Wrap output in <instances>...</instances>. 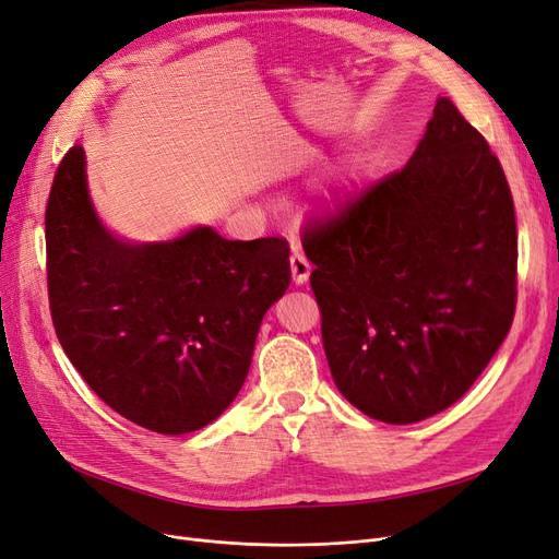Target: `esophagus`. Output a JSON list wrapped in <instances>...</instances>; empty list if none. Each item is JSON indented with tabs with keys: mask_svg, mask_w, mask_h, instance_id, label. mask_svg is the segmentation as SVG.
I'll list each match as a JSON object with an SVG mask.
<instances>
[{
	"mask_svg": "<svg viewBox=\"0 0 559 559\" xmlns=\"http://www.w3.org/2000/svg\"><path fill=\"white\" fill-rule=\"evenodd\" d=\"M290 272H293V281L297 285H304L308 281V276H311V262L304 258V253L293 251V255H290Z\"/></svg>",
	"mask_w": 559,
	"mask_h": 559,
	"instance_id": "obj_1",
	"label": "esophagus"
}]
</instances>
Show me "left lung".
<instances>
[{"label": "left lung", "instance_id": "1", "mask_svg": "<svg viewBox=\"0 0 559 559\" xmlns=\"http://www.w3.org/2000/svg\"><path fill=\"white\" fill-rule=\"evenodd\" d=\"M322 345L370 419L417 424L456 403L515 313L513 198L486 138L440 98L405 168L301 233Z\"/></svg>", "mask_w": 559, "mask_h": 559}]
</instances>
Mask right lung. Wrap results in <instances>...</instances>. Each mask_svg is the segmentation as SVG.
I'll return each instance as SVG.
<instances>
[{"instance_id": "obj_1", "label": "right lung", "mask_w": 559, "mask_h": 559, "mask_svg": "<svg viewBox=\"0 0 559 559\" xmlns=\"http://www.w3.org/2000/svg\"><path fill=\"white\" fill-rule=\"evenodd\" d=\"M46 253L67 357L103 403L163 436L200 430L235 401L266 308L290 285L283 237L230 241L200 225L131 243L108 233L80 144L55 173Z\"/></svg>"}]
</instances>
